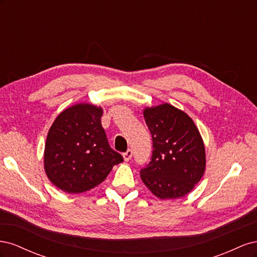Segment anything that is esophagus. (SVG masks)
<instances>
[{
	"mask_svg": "<svg viewBox=\"0 0 257 257\" xmlns=\"http://www.w3.org/2000/svg\"><path fill=\"white\" fill-rule=\"evenodd\" d=\"M132 155H133V152H132V150H127L126 152L123 153V159L125 162H128L131 159H132Z\"/></svg>",
	"mask_w": 257,
	"mask_h": 257,
	"instance_id": "1",
	"label": "esophagus"
}]
</instances>
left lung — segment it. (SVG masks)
<instances>
[{
    "mask_svg": "<svg viewBox=\"0 0 257 257\" xmlns=\"http://www.w3.org/2000/svg\"><path fill=\"white\" fill-rule=\"evenodd\" d=\"M152 135L151 162L141 178L154 196L175 199L189 194L204 176L203 138L189 114L168 103L144 109Z\"/></svg>",
    "mask_w": 257,
    "mask_h": 257,
    "instance_id": "left-lung-1",
    "label": "left lung"
}]
</instances>
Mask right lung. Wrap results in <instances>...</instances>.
Returning a JSON list of instances; mask_svg holds the SVG:
<instances>
[{"mask_svg":"<svg viewBox=\"0 0 257 257\" xmlns=\"http://www.w3.org/2000/svg\"><path fill=\"white\" fill-rule=\"evenodd\" d=\"M102 115V107L80 103L66 108L52 123L45 144L44 168L60 190L69 194L91 190L123 162L108 144Z\"/></svg>","mask_w":257,"mask_h":257,"instance_id":"1","label":"right lung"}]
</instances>
